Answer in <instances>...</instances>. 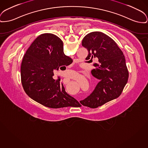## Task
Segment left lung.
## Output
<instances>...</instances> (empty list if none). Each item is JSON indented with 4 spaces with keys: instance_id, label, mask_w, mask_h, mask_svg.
I'll return each instance as SVG.
<instances>
[{
    "instance_id": "1",
    "label": "left lung",
    "mask_w": 148,
    "mask_h": 148,
    "mask_svg": "<svg viewBox=\"0 0 148 148\" xmlns=\"http://www.w3.org/2000/svg\"><path fill=\"white\" fill-rule=\"evenodd\" d=\"M82 44L88 51L86 60L92 62V59H98L91 73L99 81L92 93L80 103L95 108L120 96L127 82L129 72L123 52L108 36L93 32L84 37Z\"/></svg>"
}]
</instances>
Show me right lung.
<instances>
[{
  "instance_id": "add662e5",
  "label": "right lung",
  "mask_w": 148,
  "mask_h": 148,
  "mask_svg": "<svg viewBox=\"0 0 148 148\" xmlns=\"http://www.w3.org/2000/svg\"><path fill=\"white\" fill-rule=\"evenodd\" d=\"M72 62L64 54L59 37L52 34L39 36L27 50L21 64V82L27 95L49 108L80 107L78 102L65 92L60 79L52 78L54 70L66 68Z\"/></svg>"
}]
</instances>
